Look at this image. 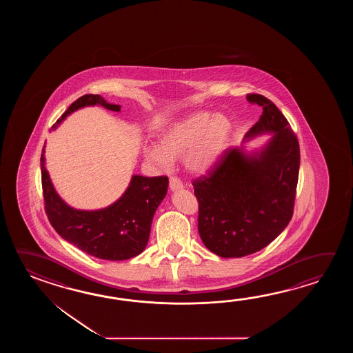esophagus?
<instances>
[{
    "mask_svg": "<svg viewBox=\"0 0 353 353\" xmlns=\"http://www.w3.org/2000/svg\"><path fill=\"white\" fill-rule=\"evenodd\" d=\"M169 187H170L172 192H178V190L183 188V183L178 178L173 176V178H170V180H169Z\"/></svg>",
    "mask_w": 353,
    "mask_h": 353,
    "instance_id": "obj_1",
    "label": "esophagus"
}]
</instances>
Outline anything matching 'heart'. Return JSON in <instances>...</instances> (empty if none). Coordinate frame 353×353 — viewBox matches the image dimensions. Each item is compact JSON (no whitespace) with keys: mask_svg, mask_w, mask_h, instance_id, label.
<instances>
[{"mask_svg":"<svg viewBox=\"0 0 353 353\" xmlns=\"http://www.w3.org/2000/svg\"><path fill=\"white\" fill-rule=\"evenodd\" d=\"M232 134L233 122L223 113L198 111L164 130L158 146H146L143 157L160 169H170L183 159L189 173L204 175L223 157Z\"/></svg>","mask_w":353,"mask_h":353,"instance_id":"heart-1","label":"heart"}]
</instances>
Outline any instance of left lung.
<instances>
[{"mask_svg":"<svg viewBox=\"0 0 353 353\" xmlns=\"http://www.w3.org/2000/svg\"><path fill=\"white\" fill-rule=\"evenodd\" d=\"M263 107L243 143L271 135L260 148H230L213 172L193 183L199 202L198 231L213 254L231 259L255 254L285 230L293 216L299 175L296 136L268 98L248 94Z\"/></svg>","mask_w":353,"mask_h":353,"instance_id":"8db88e82","label":"left lung"}]
</instances>
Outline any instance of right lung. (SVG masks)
Instances as JSON below:
<instances>
[{
	"label": "right lung",
	"instance_id": "add662e5",
	"mask_svg": "<svg viewBox=\"0 0 353 353\" xmlns=\"http://www.w3.org/2000/svg\"><path fill=\"white\" fill-rule=\"evenodd\" d=\"M93 105L121 111V105L108 103L99 94H85L69 105L52 130L58 128L69 114ZM40 164L46 214L61 239L88 255L110 261L132 259L146 248L152 218L168 193L166 176L146 178L134 174L123 194L112 204L99 210H75L54 188L46 170V145Z\"/></svg>",
	"mask_w": 353,
	"mask_h": 353
}]
</instances>
